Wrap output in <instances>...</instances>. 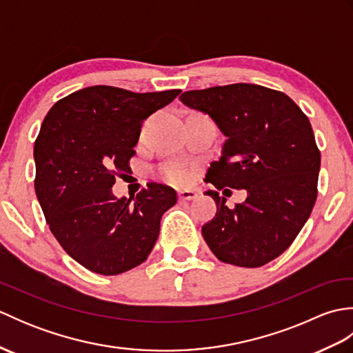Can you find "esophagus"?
<instances>
[{
    "instance_id": "obj_1",
    "label": "esophagus",
    "mask_w": 353,
    "mask_h": 353,
    "mask_svg": "<svg viewBox=\"0 0 353 353\" xmlns=\"http://www.w3.org/2000/svg\"><path fill=\"white\" fill-rule=\"evenodd\" d=\"M199 197V194L192 190H182L179 191V199L181 200H196Z\"/></svg>"
}]
</instances>
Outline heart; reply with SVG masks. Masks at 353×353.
Instances as JSON below:
<instances>
[{
  "instance_id": "b5f03b06",
  "label": "heart",
  "mask_w": 353,
  "mask_h": 353,
  "mask_svg": "<svg viewBox=\"0 0 353 353\" xmlns=\"http://www.w3.org/2000/svg\"><path fill=\"white\" fill-rule=\"evenodd\" d=\"M162 176L165 181H168L171 183L182 185V183L188 182L191 179V171L181 163H167L162 167Z\"/></svg>"
}]
</instances>
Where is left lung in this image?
I'll use <instances>...</instances> for the list:
<instances>
[{"mask_svg": "<svg viewBox=\"0 0 353 353\" xmlns=\"http://www.w3.org/2000/svg\"><path fill=\"white\" fill-rule=\"evenodd\" d=\"M181 100L211 117L228 138L208 182L247 191L234 208L206 192L216 203L201 228L206 244L226 264L265 265L292 244L316 203L320 150L308 117L288 95L250 83L186 91Z\"/></svg>", "mask_w": 353, "mask_h": 353, "instance_id": "obj_1", "label": "left lung"}]
</instances>
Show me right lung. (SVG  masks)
<instances>
[{"instance_id":"1","label":"right lung","mask_w":353,"mask_h":353,"mask_svg":"<svg viewBox=\"0 0 353 353\" xmlns=\"http://www.w3.org/2000/svg\"><path fill=\"white\" fill-rule=\"evenodd\" d=\"M181 92L89 86L59 100L43 119L34 142L36 196L62 249L94 273L142 264L163 212L176 205L167 185L148 182L130 199H117L112 186L130 171L142 121Z\"/></svg>"}]
</instances>
